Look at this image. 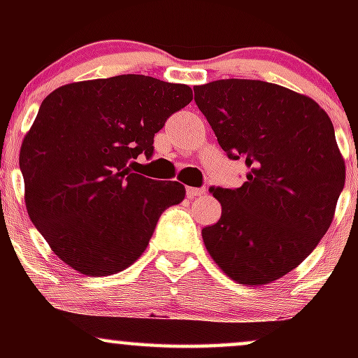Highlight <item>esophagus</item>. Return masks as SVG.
Masks as SVG:
<instances>
[{
    "mask_svg": "<svg viewBox=\"0 0 358 358\" xmlns=\"http://www.w3.org/2000/svg\"><path fill=\"white\" fill-rule=\"evenodd\" d=\"M205 193V188H195V187H187V196L188 199H195Z\"/></svg>",
    "mask_w": 358,
    "mask_h": 358,
    "instance_id": "1",
    "label": "esophagus"
}]
</instances>
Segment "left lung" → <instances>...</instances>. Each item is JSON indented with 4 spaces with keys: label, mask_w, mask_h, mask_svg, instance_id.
<instances>
[{
    "label": "left lung",
    "mask_w": 358,
    "mask_h": 358,
    "mask_svg": "<svg viewBox=\"0 0 358 358\" xmlns=\"http://www.w3.org/2000/svg\"><path fill=\"white\" fill-rule=\"evenodd\" d=\"M195 102L229 158H244L242 187L212 188L222 205L202 231L217 266L262 286L293 271L330 229L345 185L334 124L308 96L262 80L195 85Z\"/></svg>",
    "instance_id": "left-lung-1"
}]
</instances>
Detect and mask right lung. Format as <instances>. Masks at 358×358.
I'll use <instances>...</instances> for the list:
<instances>
[{
    "instance_id": "obj_1",
    "label": "right lung",
    "mask_w": 358,
    "mask_h": 358,
    "mask_svg": "<svg viewBox=\"0 0 358 358\" xmlns=\"http://www.w3.org/2000/svg\"><path fill=\"white\" fill-rule=\"evenodd\" d=\"M192 89L148 76L62 85L45 97L20 150L28 215L50 249L85 276H109L145 252L178 182L134 173Z\"/></svg>"
}]
</instances>
